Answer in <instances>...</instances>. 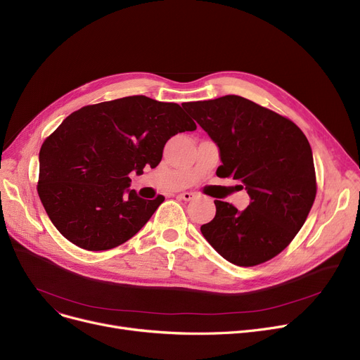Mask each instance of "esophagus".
Here are the masks:
<instances>
[{"instance_id": "esophagus-1", "label": "esophagus", "mask_w": 360, "mask_h": 360, "mask_svg": "<svg viewBox=\"0 0 360 360\" xmlns=\"http://www.w3.org/2000/svg\"><path fill=\"white\" fill-rule=\"evenodd\" d=\"M181 200H184V201H191L194 197H195V194L194 193H182V194H179L178 195Z\"/></svg>"}]
</instances>
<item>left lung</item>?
I'll return each instance as SVG.
<instances>
[{
  "mask_svg": "<svg viewBox=\"0 0 360 360\" xmlns=\"http://www.w3.org/2000/svg\"><path fill=\"white\" fill-rule=\"evenodd\" d=\"M182 106L219 147L217 176L240 181L251 198L242 212L216 200L202 236L235 266L271 259L300 231L315 200L308 139L290 120L235 94Z\"/></svg>",
  "mask_w": 360,
  "mask_h": 360,
  "instance_id": "left-lung-1",
  "label": "left lung"
}]
</instances>
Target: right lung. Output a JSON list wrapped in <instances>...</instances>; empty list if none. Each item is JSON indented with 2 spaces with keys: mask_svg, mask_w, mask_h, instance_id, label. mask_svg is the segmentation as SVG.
<instances>
[{
  "mask_svg": "<svg viewBox=\"0 0 360 360\" xmlns=\"http://www.w3.org/2000/svg\"><path fill=\"white\" fill-rule=\"evenodd\" d=\"M178 103L128 96L72 112L45 140L37 193L58 232L87 251L134 236L163 202L129 190V174L156 167L166 141L194 131Z\"/></svg>",
  "mask_w": 360,
  "mask_h": 360,
  "instance_id": "1",
  "label": "right lung"
}]
</instances>
